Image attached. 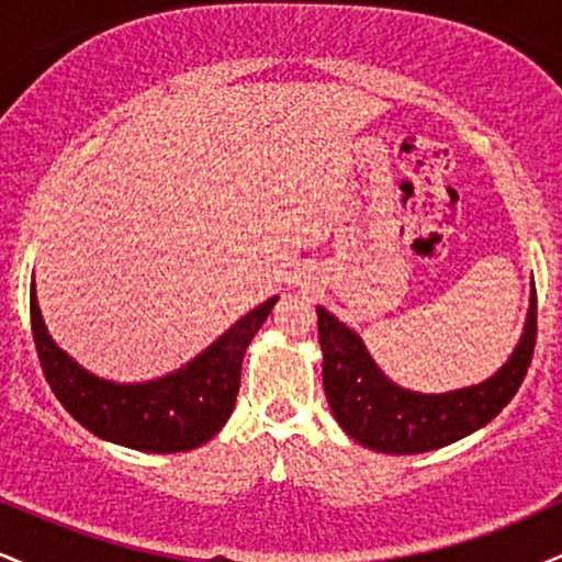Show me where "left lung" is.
Masks as SVG:
<instances>
[{
  "label": "left lung",
  "mask_w": 562,
  "mask_h": 562,
  "mask_svg": "<svg viewBox=\"0 0 562 562\" xmlns=\"http://www.w3.org/2000/svg\"><path fill=\"white\" fill-rule=\"evenodd\" d=\"M322 383L335 420L353 441L385 454H420L460 441L492 423L524 383L537 344V290L524 335L492 378L447 393L402 389L385 378L364 340L317 306Z\"/></svg>",
  "instance_id": "1"
}]
</instances>
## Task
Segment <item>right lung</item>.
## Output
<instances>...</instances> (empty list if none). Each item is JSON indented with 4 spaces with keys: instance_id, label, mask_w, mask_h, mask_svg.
Returning <instances> with one entry per match:
<instances>
[{
    "instance_id": "obj_1",
    "label": "right lung",
    "mask_w": 562,
    "mask_h": 562,
    "mask_svg": "<svg viewBox=\"0 0 562 562\" xmlns=\"http://www.w3.org/2000/svg\"><path fill=\"white\" fill-rule=\"evenodd\" d=\"M274 303L277 295L237 319L192 362L145 383L97 378L68 357L44 325L34 282L31 330L44 378L74 420H79L89 434L121 447L173 454L203 447L229 420L240 391L245 348L272 314Z\"/></svg>"
}]
</instances>
